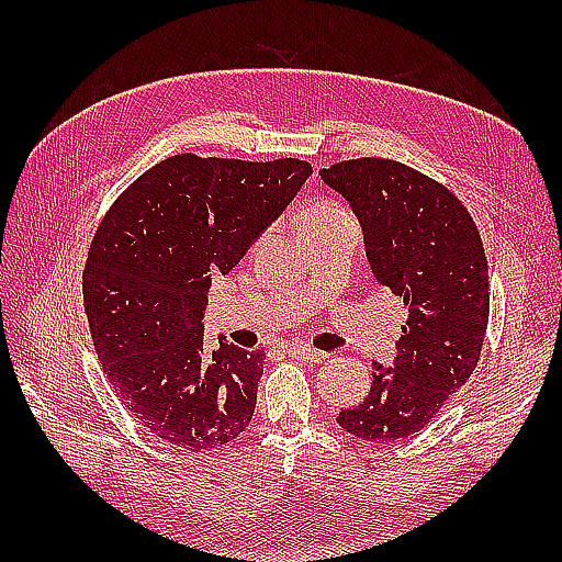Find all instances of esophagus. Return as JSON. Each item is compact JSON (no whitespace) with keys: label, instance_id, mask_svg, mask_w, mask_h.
Returning a JSON list of instances; mask_svg holds the SVG:
<instances>
[{"label":"esophagus","instance_id":"obj_1","mask_svg":"<svg viewBox=\"0 0 562 562\" xmlns=\"http://www.w3.org/2000/svg\"><path fill=\"white\" fill-rule=\"evenodd\" d=\"M288 355H292L294 360H300V362H324V360H328V352L306 348V345H292V348H288Z\"/></svg>","mask_w":562,"mask_h":562}]
</instances>
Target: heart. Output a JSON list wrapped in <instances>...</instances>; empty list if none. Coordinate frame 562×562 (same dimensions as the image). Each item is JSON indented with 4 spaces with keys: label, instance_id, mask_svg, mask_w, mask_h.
Instances as JSON below:
<instances>
[{
    "label": "heart",
    "instance_id": "heart-1",
    "mask_svg": "<svg viewBox=\"0 0 562 562\" xmlns=\"http://www.w3.org/2000/svg\"><path fill=\"white\" fill-rule=\"evenodd\" d=\"M340 212H345V210L340 205H336V202H318V205H314L312 210L304 214L302 226L321 222V220H328V217H336V214H340Z\"/></svg>",
    "mask_w": 562,
    "mask_h": 562
}]
</instances>
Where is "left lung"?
I'll use <instances>...</instances> for the list:
<instances>
[{
  "instance_id": "left-lung-1",
  "label": "left lung",
  "mask_w": 562,
  "mask_h": 562,
  "mask_svg": "<svg viewBox=\"0 0 562 562\" xmlns=\"http://www.w3.org/2000/svg\"><path fill=\"white\" fill-rule=\"evenodd\" d=\"M321 178L350 202L374 278L408 308L396 364L372 362L367 398L336 417L345 432L386 445L432 423L479 364L491 314L485 248L463 202L401 161L348 159Z\"/></svg>"
}]
</instances>
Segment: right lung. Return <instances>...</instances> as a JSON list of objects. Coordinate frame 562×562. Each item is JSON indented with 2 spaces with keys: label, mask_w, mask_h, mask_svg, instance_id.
Returning a JSON list of instances; mask_svg holds the SVG:
<instances>
[{
  "label": "right lung",
  "mask_w": 562,
  "mask_h": 562,
  "mask_svg": "<svg viewBox=\"0 0 562 562\" xmlns=\"http://www.w3.org/2000/svg\"><path fill=\"white\" fill-rule=\"evenodd\" d=\"M312 173L300 159L176 154L105 212L83 266V308L115 396L166 445L214 451L246 432L266 352L202 348L212 274H226Z\"/></svg>",
  "instance_id": "1"
}]
</instances>
